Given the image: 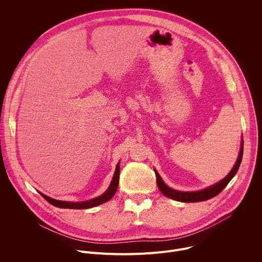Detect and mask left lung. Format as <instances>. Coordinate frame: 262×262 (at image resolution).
Segmentation results:
<instances>
[{
	"label": "left lung",
	"instance_id": "8db88e82",
	"mask_svg": "<svg viewBox=\"0 0 262 262\" xmlns=\"http://www.w3.org/2000/svg\"><path fill=\"white\" fill-rule=\"evenodd\" d=\"M243 151H244V141L242 140V145H241V150H239V155L237 158V161L234 165V167L232 168V170L229 172V174L222 179L221 181L216 182L215 184L209 186V188H206L204 190L201 191H197V192H180V191H176L173 190L163 181L162 177L160 176V174L158 173L157 170H155L156 175H157V183L160 191L166 196L169 197L173 200L176 201H180V202H200V201H205L208 200L212 197H215L217 194H220L224 189L226 188V185L229 183V181L234 177V175L236 174L239 165L242 163V159H243Z\"/></svg>",
	"mask_w": 262,
	"mask_h": 262
}]
</instances>
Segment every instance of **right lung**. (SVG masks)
<instances>
[{
	"label": "right lung",
	"mask_w": 262,
	"mask_h": 262,
	"mask_svg": "<svg viewBox=\"0 0 262 262\" xmlns=\"http://www.w3.org/2000/svg\"><path fill=\"white\" fill-rule=\"evenodd\" d=\"M119 174H120V167H119V163L116 166V170L113 176V179H112V182L110 184V186L107 188V190L100 196L93 198L91 200L88 201H83V202H68V201H60V200H56L53 198H50L49 196L41 194V196L52 205L56 206V207H60V208H71V209H86V208H91L97 205H100L106 201H108L110 199L113 198V196L115 195L118 184H119Z\"/></svg>",
	"instance_id": "add662e5"
}]
</instances>
